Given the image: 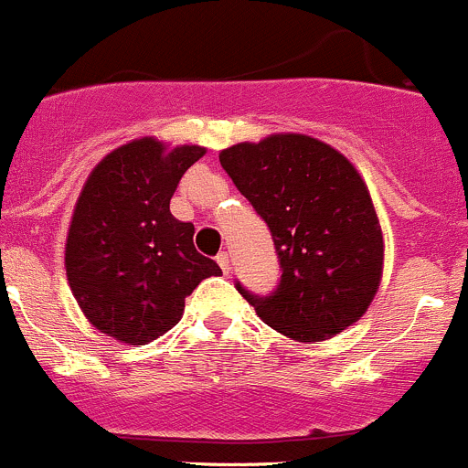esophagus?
<instances>
[{"label":"esophagus","mask_w":468,"mask_h":468,"mask_svg":"<svg viewBox=\"0 0 468 468\" xmlns=\"http://www.w3.org/2000/svg\"><path fill=\"white\" fill-rule=\"evenodd\" d=\"M216 261H218V266L223 268V272H229V268H232V259H229L228 252H220L218 257H216Z\"/></svg>","instance_id":"34e87169"}]
</instances>
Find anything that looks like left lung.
<instances>
[{"label": "left lung", "mask_w": 468, "mask_h": 468, "mask_svg": "<svg viewBox=\"0 0 468 468\" xmlns=\"http://www.w3.org/2000/svg\"><path fill=\"white\" fill-rule=\"evenodd\" d=\"M240 193L271 228L282 280L266 298L236 284L266 325L325 341L367 314L380 289L385 239L359 170L327 143L271 133L220 152Z\"/></svg>", "instance_id": "1"}]
</instances>
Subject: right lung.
<instances>
[{
	"mask_svg": "<svg viewBox=\"0 0 468 468\" xmlns=\"http://www.w3.org/2000/svg\"><path fill=\"white\" fill-rule=\"evenodd\" d=\"M200 145L143 136L115 147L88 175L66 239V275L92 327L127 346L173 330L184 300L220 266L193 245L196 228L170 214Z\"/></svg>",
	"mask_w": 468,
	"mask_h": 468,
	"instance_id": "1",
	"label": "right lung"
}]
</instances>
